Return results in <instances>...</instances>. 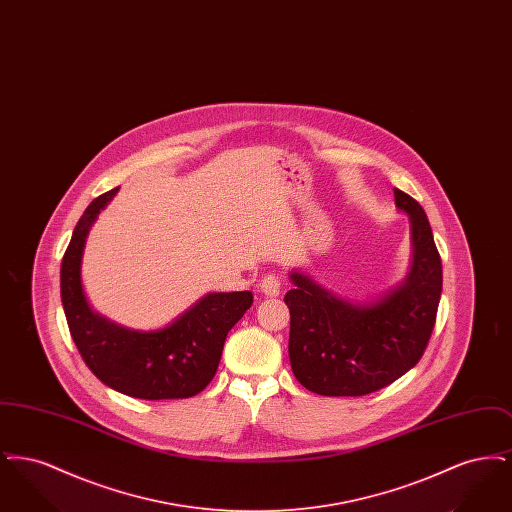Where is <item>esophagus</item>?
<instances>
[{
  "instance_id": "1",
  "label": "esophagus",
  "mask_w": 512,
  "mask_h": 512,
  "mask_svg": "<svg viewBox=\"0 0 512 512\" xmlns=\"http://www.w3.org/2000/svg\"><path fill=\"white\" fill-rule=\"evenodd\" d=\"M259 288L268 297H276L280 293V278L276 274H265Z\"/></svg>"
}]
</instances>
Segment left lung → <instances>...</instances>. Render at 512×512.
<instances>
[{
  "mask_svg": "<svg viewBox=\"0 0 512 512\" xmlns=\"http://www.w3.org/2000/svg\"><path fill=\"white\" fill-rule=\"evenodd\" d=\"M413 222V268L403 286L370 305H353L293 272L290 363L301 386L318 395L359 397L382 390L424 355L436 326L441 257L420 203L393 188Z\"/></svg>",
  "mask_w": 512,
  "mask_h": 512,
  "instance_id": "1",
  "label": "left lung"
}]
</instances>
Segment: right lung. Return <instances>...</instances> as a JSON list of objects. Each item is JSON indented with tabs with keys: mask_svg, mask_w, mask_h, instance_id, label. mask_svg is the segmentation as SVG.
I'll return each mask as SVG.
<instances>
[{
	"mask_svg": "<svg viewBox=\"0 0 512 512\" xmlns=\"http://www.w3.org/2000/svg\"><path fill=\"white\" fill-rule=\"evenodd\" d=\"M119 192L98 195L74 226L61 263V301L76 349L99 380L136 399H186L205 390L219 368L226 334L253 293H209L171 326L134 332L96 315L82 292L80 257L99 211Z\"/></svg>",
	"mask_w": 512,
	"mask_h": 512,
	"instance_id": "1",
	"label": "right lung"
}]
</instances>
